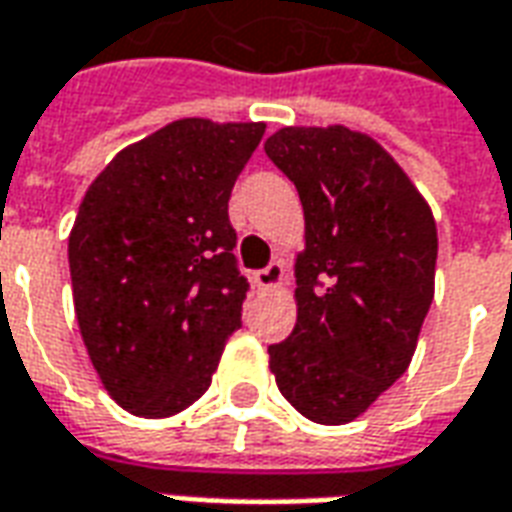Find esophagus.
<instances>
[{
	"instance_id": "1",
	"label": "esophagus",
	"mask_w": 512,
	"mask_h": 512,
	"mask_svg": "<svg viewBox=\"0 0 512 512\" xmlns=\"http://www.w3.org/2000/svg\"><path fill=\"white\" fill-rule=\"evenodd\" d=\"M282 277H285V263L282 260H274V263H268L266 268H260L255 274V285L263 290H271L282 285Z\"/></svg>"
}]
</instances>
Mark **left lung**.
<instances>
[{
	"label": "left lung",
	"instance_id": "left-lung-1",
	"mask_svg": "<svg viewBox=\"0 0 512 512\" xmlns=\"http://www.w3.org/2000/svg\"><path fill=\"white\" fill-rule=\"evenodd\" d=\"M266 156L299 191V318L268 345L290 406L345 425L406 373L433 301L436 222L395 158L345 126L279 128Z\"/></svg>",
	"mask_w": 512,
	"mask_h": 512
}]
</instances>
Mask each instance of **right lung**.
I'll use <instances>...</instances> for the list:
<instances>
[{
  "label": "right lung",
  "mask_w": 512,
  "mask_h": 512,
  "mask_svg": "<svg viewBox=\"0 0 512 512\" xmlns=\"http://www.w3.org/2000/svg\"><path fill=\"white\" fill-rule=\"evenodd\" d=\"M266 123L175 120L120 150L68 238L73 307L95 373L120 406L172 417L211 386L241 329L227 202Z\"/></svg>",
  "instance_id": "right-lung-1"
}]
</instances>
